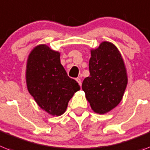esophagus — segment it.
Returning a JSON list of instances; mask_svg holds the SVG:
<instances>
[{
	"instance_id": "obj_1",
	"label": "esophagus",
	"mask_w": 150,
	"mask_h": 150,
	"mask_svg": "<svg viewBox=\"0 0 150 150\" xmlns=\"http://www.w3.org/2000/svg\"><path fill=\"white\" fill-rule=\"evenodd\" d=\"M76 81H77V83H79V85H80V86H81V84H82V83H81V80H80V78H76Z\"/></svg>"
}]
</instances>
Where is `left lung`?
Returning a JSON list of instances; mask_svg holds the SVG:
<instances>
[{"label": "left lung", "instance_id": "left-lung-1", "mask_svg": "<svg viewBox=\"0 0 150 150\" xmlns=\"http://www.w3.org/2000/svg\"><path fill=\"white\" fill-rule=\"evenodd\" d=\"M89 70L82 89L93 110L103 114L120 103L127 87V71L118 49L110 42H103L91 50Z\"/></svg>", "mask_w": 150, "mask_h": 150}]
</instances>
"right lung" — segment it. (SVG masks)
<instances>
[{"instance_id": "1", "label": "right lung", "mask_w": 150, "mask_h": 150, "mask_svg": "<svg viewBox=\"0 0 150 150\" xmlns=\"http://www.w3.org/2000/svg\"><path fill=\"white\" fill-rule=\"evenodd\" d=\"M26 78L28 91L37 103L53 116L63 114L69 100L80 89L76 80L67 76L60 54L44 44L30 54Z\"/></svg>"}]
</instances>
